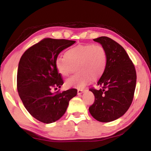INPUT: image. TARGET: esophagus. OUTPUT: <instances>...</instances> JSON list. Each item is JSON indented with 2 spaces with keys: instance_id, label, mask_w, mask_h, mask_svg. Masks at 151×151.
<instances>
[{
  "instance_id": "34e87169",
  "label": "esophagus",
  "mask_w": 151,
  "mask_h": 151,
  "mask_svg": "<svg viewBox=\"0 0 151 151\" xmlns=\"http://www.w3.org/2000/svg\"><path fill=\"white\" fill-rule=\"evenodd\" d=\"M77 93H78V94L79 95V94H81L82 93H84V90H81V89H79V90H78Z\"/></svg>"
}]
</instances>
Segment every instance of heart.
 <instances>
[{
	"label": "heart",
	"instance_id": "1",
	"mask_svg": "<svg viewBox=\"0 0 151 151\" xmlns=\"http://www.w3.org/2000/svg\"><path fill=\"white\" fill-rule=\"evenodd\" d=\"M107 55L103 47L99 45H78L66 51L65 56L55 59V66L62 76H67L77 65L79 73L66 79L68 87L83 88L92 81L103 75L106 69Z\"/></svg>",
	"mask_w": 151,
	"mask_h": 151
}]
</instances>
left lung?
I'll return each instance as SVG.
<instances>
[{
  "label": "left lung",
  "mask_w": 151,
  "mask_h": 151,
  "mask_svg": "<svg viewBox=\"0 0 151 151\" xmlns=\"http://www.w3.org/2000/svg\"><path fill=\"white\" fill-rule=\"evenodd\" d=\"M106 50V69L97 85L99 90L91 88L94 103L89 107L93 118L102 122L113 121L127 111L133 99L137 74L131 60L123 47L106 37L93 39Z\"/></svg>",
  "instance_id": "1"
}]
</instances>
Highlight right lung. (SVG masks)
I'll return each mask as SVG.
<instances>
[{
	"mask_svg": "<svg viewBox=\"0 0 151 151\" xmlns=\"http://www.w3.org/2000/svg\"><path fill=\"white\" fill-rule=\"evenodd\" d=\"M75 40L45 39L25 51L20 58L17 71V90L28 112L44 123L58 121L67 109L77 90L52 93L53 87L63 85L56 68L55 59Z\"/></svg>",
	"mask_w": 151,
	"mask_h": 151,
	"instance_id": "obj_1",
	"label": "right lung"
}]
</instances>
